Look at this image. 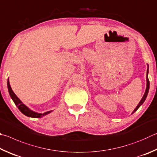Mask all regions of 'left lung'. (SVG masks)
<instances>
[{
  "label": "left lung",
  "mask_w": 157,
  "mask_h": 157,
  "mask_svg": "<svg viewBox=\"0 0 157 157\" xmlns=\"http://www.w3.org/2000/svg\"><path fill=\"white\" fill-rule=\"evenodd\" d=\"M148 71H149V65H147V75H146V81H147V86H146V89H145V92L144 94V97H142L141 101H140V102L139 103L138 105H137V106L136 107V108L134 109V110L132 112V114H133L134 112H135L137 110V109H138L139 108V107L141 106V105H142V104L144 103V101H145V99H146V98H147V94H148V92H149V89H150V81H149V79H148V76H147V75H148Z\"/></svg>",
  "instance_id": "8db88e82"
}]
</instances>
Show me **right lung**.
<instances>
[{
    "instance_id": "obj_1",
    "label": "right lung",
    "mask_w": 157,
    "mask_h": 157,
    "mask_svg": "<svg viewBox=\"0 0 157 157\" xmlns=\"http://www.w3.org/2000/svg\"><path fill=\"white\" fill-rule=\"evenodd\" d=\"M7 88H8V91H9V94L10 95L11 98H12V99L13 100V103H15V105L16 106H17V108H18L19 110H20L23 114L25 115V116L32 117V118H41L52 112V110L48 111V112H45V113L43 114H41V113H38V112H34L32 111V109H30L28 107L26 106L20 99H19L17 96H16L14 94V92H13V90H12V87L10 86L9 78H8L7 80Z\"/></svg>"
}]
</instances>
